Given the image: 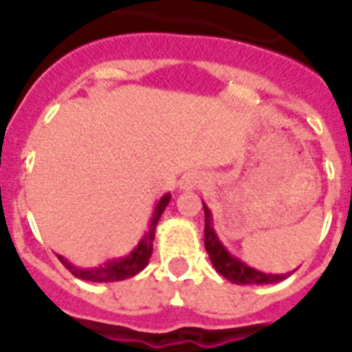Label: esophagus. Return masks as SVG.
Wrapping results in <instances>:
<instances>
[{
	"label": "esophagus",
	"mask_w": 352,
	"mask_h": 352,
	"mask_svg": "<svg viewBox=\"0 0 352 352\" xmlns=\"http://www.w3.org/2000/svg\"><path fill=\"white\" fill-rule=\"evenodd\" d=\"M199 184H201V177L195 175V173H190V175H186L182 179L181 188L182 190H193V188L199 186Z\"/></svg>",
	"instance_id": "34e87169"
}]
</instances>
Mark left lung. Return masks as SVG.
I'll list each match as a JSON object with an SVG mask.
<instances>
[{
    "label": "left lung",
    "mask_w": 352,
    "mask_h": 352,
    "mask_svg": "<svg viewBox=\"0 0 352 352\" xmlns=\"http://www.w3.org/2000/svg\"><path fill=\"white\" fill-rule=\"evenodd\" d=\"M204 208V246L208 252L210 261L215 267V270L235 285H268L279 283L283 281L290 274H265L259 272L256 268L248 267L245 263L234 257L230 252L226 250L225 245L221 243L217 234L212 225V212L206 204L203 203Z\"/></svg>",
    "instance_id": "obj_1"
}]
</instances>
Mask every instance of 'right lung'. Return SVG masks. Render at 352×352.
I'll return each instance as SVG.
<instances>
[{
	"mask_svg": "<svg viewBox=\"0 0 352 352\" xmlns=\"http://www.w3.org/2000/svg\"><path fill=\"white\" fill-rule=\"evenodd\" d=\"M171 195L166 193L160 197V201L155 206L151 219H149L148 230L144 232L142 239L138 241V245L133 248L126 257H118V259H111V261L104 263L100 267L95 268H80L74 267L73 263H69L65 257L58 256V259L62 261V265L67 268L69 272L74 274L78 279L84 281H93V283H111V281H122V279L133 278L137 276L140 270L146 268L149 263L151 252H153V239H155V228L159 223L160 215L166 210L168 203H170Z\"/></svg>",
	"mask_w": 352,
	"mask_h": 352,
	"instance_id": "right-lung-1",
	"label": "right lung"
}]
</instances>
